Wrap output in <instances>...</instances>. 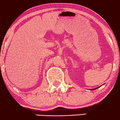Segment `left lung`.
Here are the masks:
<instances>
[{
  "mask_svg": "<svg viewBox=\"0 0 120 120\" xmlns=\"http://www.w3.org/2000/svg\"><path fill=\"white\" fill-rule=\"evenodd\" d=\"M93 90H94V89H93Z\"/></svg>",
  "mask_w": 120,
  "mask_h": 120,
  "instance_id": "obj_1",
  "label": "left lung"
}]
</instances>
